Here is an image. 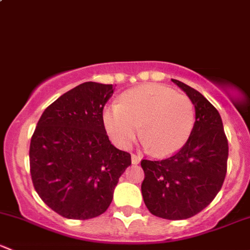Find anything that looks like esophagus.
<instances>
[{
  "label": "esophagus",
  "instance_id": "1",
  "mask_svg": "<svg viewBox=\"0 0 250 250\" xmlns=\"http://www.w3.org/2000/svg\"><path fill=\"white\" fill-rule=\"evenodd\" d=\"M140 160H141V157L139 155H134V153H133V155H132V163H133V165H138V163L140 162Z\"/></svg>",
  "mask_w": 250,
  "mask_h": 250
}]
</instances>
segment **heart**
<instances>
[{
  "instance_id": "b5f03b06",
  "label": "heart",
  "mask_w": 250,
  "mask_h": 250,
  "mask_svg": "<svg viewBox=\"0 0 250 250\" xmlns=\"http://www.w3.org/2000/svg\"><path fill=\"white\" fill-rule=\"evenodd\" d=\"M105 129L120 148H128L139 134L151 152L167 156L180 150L191 137L196 122L192 100L157 84L133 88L118 104L103 112Z\"/></svg>"
}]
</instances>
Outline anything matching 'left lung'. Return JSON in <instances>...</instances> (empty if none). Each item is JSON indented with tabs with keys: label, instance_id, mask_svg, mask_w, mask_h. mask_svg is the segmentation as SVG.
<instances>
[{
	"label": "left lung",
	"instance_id": "left-lung-1",
	"mask_svg": "<svg viewBox=\"0 0 250 250\" xmlns=\"http://www.w3.org/2000/svg\"><path fill=\"white\" fill-rule=\"evenodd\" d=\"M192 100L196 122L185 145L163 160H141V193L151 214L183 220L215 198L228 170L229 143L218 110L190 85L172 80Z\"/></svg>",
	"mask_w": 250,
	"mask_h": 250
}]
</instances>
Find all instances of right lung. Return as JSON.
Listing matches in <instances>:
<instances>
[{"label": "right lung", "mask_w": 250, "mask_h": 250, "mask_svg": "<svg viewBox=\"0 0 250 250\" xmlns=\"http://www.w3.org/2000/svg\"><path fill=\"white\" fill-rule=\"evenodd\" d=\"M112 84L84 82L42 113L30 143V173L41 200L75 220L106 211L130 153L110 143L103 110Z\"/></svg>", "instance_id": "obj_1"}]
</instances>
